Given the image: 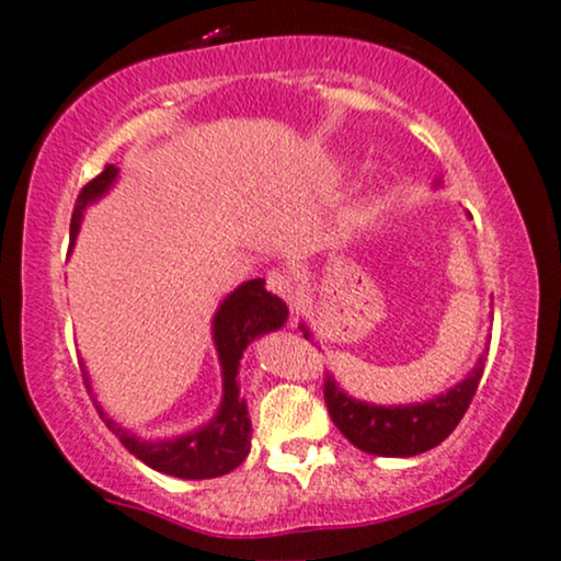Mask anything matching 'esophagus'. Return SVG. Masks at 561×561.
I'll use <instances>...</instances> for the list:
<instances>
[{"label": "esophagus", "instance_id": "obj_1", "mask_svg": "<svg viewBox=\"0 0 561 561\" xmlns=\"http://www.w3.org/2000/svg\"><path fill=\"white\" fill-rule=\"evenodd\" d=\"M266 287L272 289L274 295H279V298H285L289 302H295V298H298V289H295L293 279H289V276L282 274V272H268Z\"/></svg>", "mask_w": 561, "mask_h": 561}]
</instances>
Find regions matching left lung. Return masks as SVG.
I'll use <instances>...</instances> for the list:
<instances>
[{"instance_id":"8db88e82","label":"left lung","mask_w":561,"mask_h":561,"mask_svg":"<svg viewBox=\"0 0 561 561\" xmlns=\"http://www.w3.org/2000/svg\"><path fill=\"white\" fill-rule=\"evenodd\" d=\"M435 186H440V179H437ZM300 330L302 337L311 340V330L306 324H300ZM482 369H485V353L474 364V369L461 382H456L454 388L430 398V401L405 405H377L358 401V398L347 396L340 388L337 379L327 375L324 401L332 422L337 424L340 433L353 446L366 450V454L401 456V459H405V456H416L440 446L454 433L456 424L461 422L469 403H472Z\"/></svg>"}]
</instances>
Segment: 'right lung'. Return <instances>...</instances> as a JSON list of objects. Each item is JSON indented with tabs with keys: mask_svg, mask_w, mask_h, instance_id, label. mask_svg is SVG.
Returning a JSON list of instances; mask_svg holds the SVG:
<instances>
[{
	"mask_svg": "<svg viewBox=\"0 0 561 561\" xmlns=\"http://www.w3.org/2000/svg\"><path fill=\"white\" fill-rule=\"evenodd\" d=\"M115 179H118V169L105 165L100 176L83 186L79 199H76L73 218H70V240L76 242V237H79L83 210L100 197H105ZM263 285H266V279L242 282L234 293H229L221 300V306L214 313V345L218 364H221L224 396L214 420L205 422L203 427L192 430L186 435L163 437V440H145V437L128 433L118 422L111 420L94 398L102 422L118 435L128 454H134L139 461L158 469V472L182 480L221 478V474L242 465L244 456L250 454V433H253L248 403L240 396V382H237L242 353L255 337L285 327L289 313L285 300L276 298ZM83 377H87V388L92 392L87 371H83Z\"/></svg>",
	"mask_w": 561,
	"mask_h": 561,
	"instance_id": "obj_1",
	"label": "right lung"
}]
</instances>
